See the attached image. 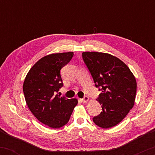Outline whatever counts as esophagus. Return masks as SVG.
<instances>
[{
  "label": "esophagus",
  "instance_id": "1",
  "mask_svg": "<svg viewBox=\"0 0 155 155\" xmlns=\"http://www.w3.org/2000/svg\"><path fill=\"white\" fill-rule=\"evenodd\" d=\"M89 100V97L87 96H84V98L82 99V101H83L84 103L85 102H87V101Z\"/></svg>",
  "mask_w": 155,
  "mask_h": 155
}]
</instances>
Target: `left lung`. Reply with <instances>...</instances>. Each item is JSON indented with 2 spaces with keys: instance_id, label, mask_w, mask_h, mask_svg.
Returning <instances> with one entry per match:
<instances>
[{
  "instance_id": "8db88e82",
  "label": "left lung",
  "mask_w": 155,
  "mask_h": 155,
  "mask_svg": "<svg viewBox=\"0 0 155 155\" xmlns=\"http://www.w3.org/2000/svg\"><path fill=\"white\" fill-rule=\"evenodd\" d=\"M82 58L101 91L97 99L102 111L93 118L97 126L109 128L119 124L134 106L137 83L129 68L117 57L101 52H83Z\"/></svg>"
}]
</instances>
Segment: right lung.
Instances as JSON below:
<instances>
[{
	"mask_svg": "<svg viewBox=\"0 0 155 155\" xmlns=\"http://www.w3.org/2000/svg\"><path fill=\"white\" fill-rule=\"evenodd\" d=\"M73 56V52L47 55L31 68L25 79L23 92L29 110L40 122L50 128L65 126L78 104L77 99L55 95L63 85L61 69Z\"/></svg>",
	"mask_w": 155,
	"mask_h": 155,
	"instance_id": "right-lung-1",
	"label": "right lung"
}]
</instances>
